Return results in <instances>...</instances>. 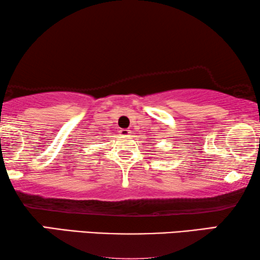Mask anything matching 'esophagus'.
I'll return each instance as SVG.
<instances>
[{
  "instance_id": "34e87169",
  "label": "esophagus",
  "mask_w": 260,
  "mask_h": 260,
  "mask_svg": "<svg viewBox=\"0 0 260 260\" xmlns=\"http://www.w3.org/2000/svg\"><path fill=\"white\" fill-rule=\"evenodd\" d=\"M120 135H122V137H128V135L131 134V131L129 129H120Z\"/></svg>"
}]
</instances>
